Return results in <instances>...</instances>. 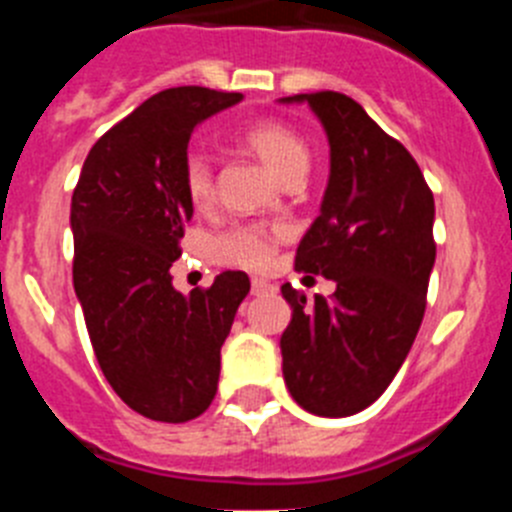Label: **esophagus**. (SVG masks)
Wrapping results in <instances>:
<instances>
[{"instance_id":"1","label":"esophagus","mask_w":512,"mask_h":512,"mask_svg":"<svg viewBox=\"0 0 512 512\" xmlns=\"http://www.w3.org/2000/svg\"><path fill=\"white\" fill-rule=\"evenodd\" d=\"M274 289H277V284L266 282V279H261V277H253V282H251V295L264 297V295H271Z\"/></svg>"}]
</instances>
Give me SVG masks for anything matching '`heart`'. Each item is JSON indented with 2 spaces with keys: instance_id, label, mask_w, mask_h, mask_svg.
Wrapping results in <instances>:
<instances>
[{
  "instance_id": "heart-1",
  "label": "heart",
  "mask_w": 512,
  "mask_h": 512,
  "mask_svg": "<svg viewBox=\"0 0 512 512\" xmlns=\"http://www.w3.org/2000/svg\"><path fill=\"white\" fill-rule=\"evenodd\" d=\"M243 143L251 148L256 156L269 166L274 176H279L282 182H287L289 176L307 174L310 166V148L302 140L300 133L284 125L279 120H259L251 122L241 133ZM184 192H187L189 202L197 207H205L212 200L215 184H212V166L210 158L202 151H189L184 158ZM282 235L279 228H259V225H241V228L228 230L220 235L215 243V251L220 259L233 261V264L251 266V269H261L274 256V243Z\"/></svg>"
}]
</instances>
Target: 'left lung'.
<instances>
[{
	"mask_svg": "<svg viewBox=\"0 0 512 512\" xmlns=\"http://www.w3.org/2000/svg\"><path fill=\"white\" fill-rule=\"evenodd\" d=\"M307 104L330 146L320 215L297 246V271L336 282L333 300L282 284L292 320L279 338L292 400L323 418H346L382 395L423 323L436 261V205L408 148L346 94L279 99Z\"/></svg>",
	"mask_w": 512,
	"mask_h": 512,
	"instance_id": "8db88e82",
	"label": "left lung"
}]
</instances>
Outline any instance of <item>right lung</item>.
<instances>
[{"label":"right lung","instance_id":"1","mask_svg":"<svg viewBox=\"0 0 512 512\" xmlns=\"http://www.w3.org/2000/svg\"><path fill=\"white\" fill-rule=\"evenodd\" d=\"M241 99L205 87L153 94L94 143L71 197L74 289L99 369L128 408L161 423L210 408L220 348L251 289L246 271H223L184 295L169 274L194 212L189 138Z\"/></svg>","mask_w":512,"mask_h":512}]
</instances>
